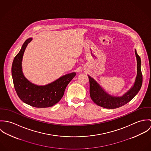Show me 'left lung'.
<instances>
[{
	"label": "left lung",
	"mask_w": 151,
	"mask_h": 151,
	"mask_svg": "<svg viewBox=\"0 0 151 151\" xmlns=\"http://www.w3.org/2000/svg\"><path fill=\"white\" fill-rule=\"evenodd\" d=\"M135 53L137 62V76L133 87L122 97H113L106 93L98 83L90 76L89 93L94 103L97 105L106 109H116L127 104L138 93L142 84V74L141 70V58L137 54L136 50Z\"/></svg>",
	"instance_id": "1"
}]
</instances>
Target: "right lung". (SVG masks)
<instances>
[{
    "label": "right lung",
    "instance_id": "right-lung-1",
    "mask_svg": "<svg viewBox=\"0 0 151 151\" xmlns=\"http://www.w3.org/2000/svg\"><path fill=\"white\" fill-rule=\"evenodd\" d=\"M31 40L32 38H29L25 41L13 60L12 74L14 86L17 95L24 103L35 108L51 107L62 98L66 86L76 76V73L66 74L45 86H37L31 83L22 74V61L24 50Z\"/></svg>",
    "mask_w": 151,
    "mask_h": 151
}]
</instances>
